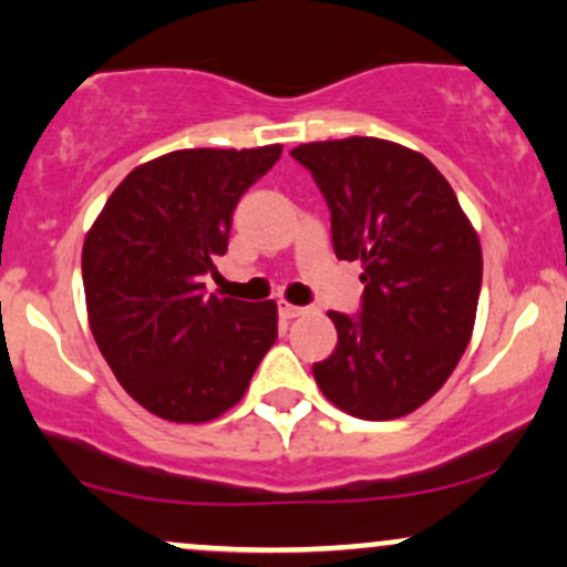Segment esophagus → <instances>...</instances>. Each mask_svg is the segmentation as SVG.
I'll list each match as a JSON object with an SVG mask.
<instances>
[{"mask_svg":"<svg viewBox=\"0 0 567 567\" xmlns=\"http://www.w3.org/2000/svg\"><path fill=\"white\" fill-rule=\"evenodd\" d=\"M303 312H307L303 307H293V303H288V301H279V317H282V320H293V317L303 315Z\"/></svg>","mask_w":567,"mask_h":567,"instance_id":"1","label":"esophagus"}]
</instances>
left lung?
<instances>
[{
	"label": "left lung",
	"mask_w": 567,
	"mask_h": 567,
	"mask_svg": "<svg viewBox=\"0 0 567 567\" xmlns=\"http://www.w3.org/2000/svg\"><path fill=\"white\" fill-rule=\"evenodd\" d=\"M290 155L331 209L339 260H360L358 315L328 312L339 344L312 374L360 420H395L439 393L471 341L482 247L425 155L377 140L309 142Z\"/></svg>",
	"instance_id": "1"
}]
</instances>
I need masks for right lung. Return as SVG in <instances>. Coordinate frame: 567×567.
Returning <instances> with one entry per match:
<instances>
[{
  "label": "right lung",
  "instance_id": "1",
  "mask_svg": "<svg viewBox=\"0 0 567 567\" xmlns=\"http://www.w3.org/2000/svg\"><path fill=\"white\" fill-rule=\"evenodd\" d=\"M282 155L174 151L112 190L83 245L91 333L126 393L172 422H207L245 395L277 341V303L207 293L239 198Z\"/></svg>",
  "mask_w": 567,
  "mask_h": 567
}]
</instances>
